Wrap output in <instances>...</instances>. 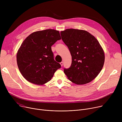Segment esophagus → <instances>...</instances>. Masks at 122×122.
<instances>
[{
	"mask_svg": "<svg viewBox=\"0 0 122 122\" xmlns=\"http://www.w3.org/2000/svg\"><path fill=\"white\" fill-rule=\"evenodd\" d=\"M60 64L61 66H62H62H63V62H60Z\"/></svg>",
	"mask_w": 122,
	"mask_h": 122,
	"instance_id": "34e87169",
	"label": "esophagus"
}]
</instances>
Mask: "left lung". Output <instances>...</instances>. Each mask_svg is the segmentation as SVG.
<instances>
[{"label": "left lung", "instance_id": "obj_1", "mask_svg": "<svg viewBox=\"0 0 122 122\" xmlns=\"http://www.w3.org/2000/svg\"><path fill=\"white\" fill-rule=\"evenodd\" d=\"M72 57L71 67L64 69L68 79L77 85L90 83L102 70L105 54L98 41L88 32L68 29L60 32Z\"/></svg>", "mask_w": 122, "mask_h": 122}]
</instances>
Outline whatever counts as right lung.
Listing matches in <instances>:
<instances>
[{
  "mask_svg": "<svg viewBox=\"0 0 122 122\" xmlns=\"http://www.w3.org/2000/svg\"><path fill=\"white\" fill-rule=\"evenodd\" d=\"M61 39L59 31L48 29L29 35L19 49L16 60L21 74L29 82L43 85L50 81L61 65L54 59L51 46Z\"/></svg>",
  "mask_w": 122,
  "mask_h": 122,
  "instance_id": "1",
  "label": "right lung"
}]
</instances>
